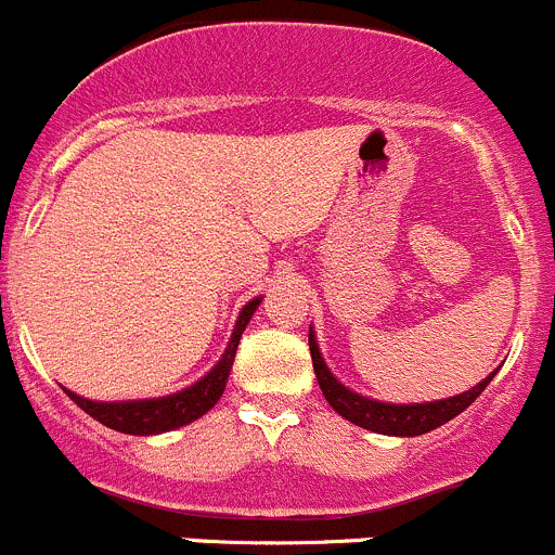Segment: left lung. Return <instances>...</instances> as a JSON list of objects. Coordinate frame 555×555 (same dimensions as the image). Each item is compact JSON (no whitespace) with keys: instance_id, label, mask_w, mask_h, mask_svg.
Masks as SVG:
<instances>
[{"instance_id":"left-lung-1","label":"left lung","mask_w":555,"mask_h":555,"mask_svg":"<svg viewBox=\"0 0 555 555\" xmlns=\"http://www.w3.org/2000/svg\"><path fill=\"white\" fill-rule=\"evenodd\" d=\"M310 356H312V370H315L318 386H321L326 402L343 415L350 424L361 426L366 431H375V435H388V437H418L426 431L437 429V426L448 424L451 418H456L459 413H464L482 391H486L488 383L493 380L499 370H493L491 375L482 377L477 386H472L469 391L456 393V397L448 399H435V402H413V404H393V402H377V399L361 397V393L350 391L345 383H339L332 375V370L323 361L321 348H318L315 332L310 326Z\"/></svg>"}]
</instances>
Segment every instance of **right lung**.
Listing matches in <instances>:
<instances>
[{"label":"right lung","mask_w":555,"mask_h":555,"mask_svg":"<svg viewBox=\"0 0 555 555\" xmlns=\"http://www.w3.org/2000/svg\"><path fill=\"white\" fill-rule=\"evenodd\" d=\"M264 296H256L248 305L240 310L237 323H234L232 339H229L227 350L218 359V364L207 372L205 377H199L196 383H191L183 391L167 393V397H153V399H126V402H96V399L78 397L75 391H67V397L78 404L83 413H89L93 421L104 424L107 429L120 431V435H137V437H151V435H164V431L180 429L185 424H194L196 418L212 410L218 404V399L227 391L229 372H232L234 356H237L240 337H243L245 326L254 318L256 307L261 305Z\"/></svg>","instance_id":"right-lung-1"}]
</instances>
